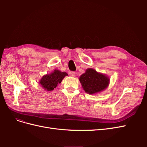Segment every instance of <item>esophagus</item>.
<instances>
[{
    "label": "esophagus",
    "mask_w": 147,
    "mask_h": 147,
    "mask_svg": "<svg viewBox=\"0 0 147 147\" xmlns=\"http://www.w3.org/2000/svg\"><path fill=\"white\" fill-rule=\"evenodd\" d=\"M70 75H71V76L74 77H75V75H76V74H75V72H71Z\"/></svg>",
    "instance_id": "1"
}]
</instances>
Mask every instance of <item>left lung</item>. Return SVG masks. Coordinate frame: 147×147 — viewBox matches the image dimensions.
<instances>
[{"mask_svg": "<svg viewBox=\"0 0 147 147\" xmlns=\"http://www.w3.org/2000/svg\"><path fill=\"white\" fill-rule=\"evenodd\" d=\"M83 90L89 94H96L108 87L110 78L105 74L97 72L94 69H87L79 78Z\"/></svg>", "mask_w": 147, "mask_h": 147, "instance_id": "8db88e82", "label": "left lung"}]
</instances>
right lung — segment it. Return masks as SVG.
<instances>
[{
    "label": "right lung",
    "mask_w": 147,
    "mask_h": 147,
    "mask_svg": "<svg viewBox=\"0 0 147 147\" xmlns=\"http://www.w3.org/2000/svg\"><path fill=\"white\" fill-rule=\"evenodd\" d=\"M68 74L65 72L55 69L53 72L44 75L40 80L38 83L44 90L51 91L54 90L57 86V84L61 83V82L65 76H67Z\"/></svg>",
    "instance_id": "obj_1"
}]
</instances>
